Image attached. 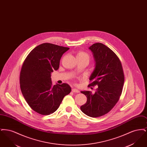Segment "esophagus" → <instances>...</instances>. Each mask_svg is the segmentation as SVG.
Segmentation results:
<instances>
[{"instance_id": "34e87169", "label": "esophagus", "mask_w": 147, "mask_h": 147, "mask_svg": "<svg viewBox=\"0 0 147 147\" xmlns=\"http://www.w3.org/2000/svg\"><path fill=\"white\" fill-rule=\"evenodd\" d=\"M71 91H72L73 92H76V93H78L79 92V91L77 89H72Z\"/></svg>"}]
</instances>
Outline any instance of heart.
<instances>
[{"label":"heart","mask_w":147,"mask_h":147,"mask_svg":"<svg viewBox=\"0 0 147 147\" xmlns=\"http://www.w3.org/2000/svg\"><path fill=\"white\" fill-rule=\"evenodd\" d=\"M77 58H86L89 61L90 59V56L89 55L86 53V52H85L84 51H79L77 54Z\"/></svg>","instance_id":"b5f03b06"}]
</instances>
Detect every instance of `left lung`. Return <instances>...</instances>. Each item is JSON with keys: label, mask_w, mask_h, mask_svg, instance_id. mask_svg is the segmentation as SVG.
<instances>
[{"label": "left lung", "mask_w": 147, "mask_h": 147, "mask_svg": "<svg viewBox=\"0 0 147 147\" xmlns=\"http://www.w3.org/2000/svg\"><path fill=\"white\" fill-rule=\"evenodd\" d=\"M95 59V68L90 77L89 86L98 85L93 94L81 91L86 102L80 106L82 111L88 116L98 117L110 111L121 95L125 75L118 56L101 43H95L89 47Z\"/></svg>", "instance_id": "8db88e82"}]
</instances>
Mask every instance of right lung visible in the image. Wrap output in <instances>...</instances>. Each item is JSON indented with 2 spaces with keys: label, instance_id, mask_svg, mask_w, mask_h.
<instances>
[{
  "label": "right lung",
  "instance_id": "obj_1",
  "mask_svg": "<svg viewBox=\"0 0 147 147\" xmlns=\"http://www.w3.org/2000/svg\"><path fill=\"white\" fill-rule=\"evenodd\" d=\"M68 47L50 43L41 44L32 49L21 67V92L35 112L49 115L55 112L71 88L68 84L53 85L51 73L58 69L60 59Z\"/></svg>",
  "mask_w": 147,
  "mask_h": 147
}]
</instances>
